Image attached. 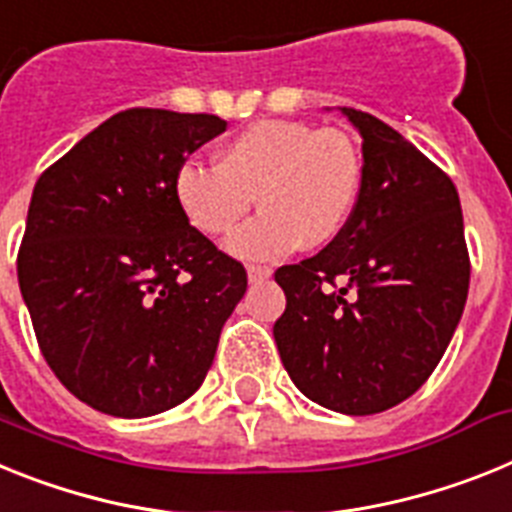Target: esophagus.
<instances>
[{"label": "esophagus", "mask_w": 512, "mask_h": 512, "mask_svg": "<svg viewBox=\"0 0 512 512\" xmlns=\"http://www.w3.org/2000/svg\"><path fill=\"white\" fill-rule=\"evenodd\" d=\"M270 275H273V268H268V265H247V278H250V283L268 281Z\"/></svg>", "instance_id": "esophagus-1"}]
</instances>
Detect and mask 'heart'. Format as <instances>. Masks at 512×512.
Here are the masks:
<instances>
[{"label":"heart","mask_w":512,"mask_h":512,"mask_svg":"<svg viewBox=\"0 0 512 512\" xmlns=\"http://www.w3.org/2000/svg\"><path fill=\"white\" fill-rule=\"evenodd\" d=\"M366 164L345 131L306 121H257L231 136L216 167L180 164L175 198L185 219L206 237H224L255 206L262 213L229 239V250L270 260L314 250L342 234L361 201Z\"/></svg>","instance_id":"1"}]
</instances>
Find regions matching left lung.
I'll list each match as a JSON object with an SVG mask.
<instances>
[{"label": "left lung", "mask_w": 512, "mask_h": 512, "mask_svg": "<svg viewBox=\"0 0 512 512\" xmlns=\"http://www.w3.org/2000/svg\"><path fill=\"white\" fill-rule=\"evenodd\" d=\"M342 113L363 136L361 201L322 252L275 270L286 311L273 337L311 402L376 415L412 397L441 363L471 262L451 177L371 113Z\"/></svg>", "instance_id": "1"}]
</instances>
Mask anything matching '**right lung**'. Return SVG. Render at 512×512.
I'll list each match as a JSON object with an SVG mask.
<instances>
[{"label": "right lung", "instance_id": "right-lung-1", "mask_svg": "<svg viewBox=\"0 0 512 512\" xmlns=\"http://www.w3.org/2000/svg\"><path fill=\"white\" fill-rule=\"evenodd\" d=\"M224 131L219 115L123 110L35 182L17 281L43 358L92 410L159 415L206 379L247 270L190 226L175 175Z\"/></svg>", "mask_w": 512, "mask_h": 512}]
</instances>
